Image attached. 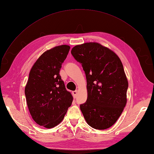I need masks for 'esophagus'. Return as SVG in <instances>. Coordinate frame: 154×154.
Instances as JSON below:
<instances>
[{
	"label": "esophagus",
	"mask_w": 154,
	"mask_h": 154,
	"mask_svg": "<svg viewBox=\"0 0 154 154\" xmlns=\"http://www.w3.org/2000/svg\"><path fill=\"white\" fill-rule=\"evenodd\" d=\"M72 96H73L74 98H76V97L77 96V94H78V91L76 90V91H72Z\"/></svg>",
	"instance_id": "1"
}]
</instances>
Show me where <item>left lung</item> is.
Segmentation results:
<instances>
[{
    "instance_id": "8db88e82",
    "label": "left lung",
    "mask_w": 154,
    "mask_h": 154,
    "mask_svg": "<svg viewBox=\"0 0 154 154\" xmlns=\"http://www.w3.org/2000/svg\"><path fill=\"white\" fill-rule=\"evenodd\" d=\"M71 54L86 75L87 100L80 105L85 121L95 129L110 128L127 101L128 83L122 61L114 51L96 42L74 46Z\"/></svg>"
}]
</instances>
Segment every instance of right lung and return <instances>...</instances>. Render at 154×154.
Listing matches in <instances>:
<instances>
[{"mask_svg":"<svg viewBox=\"0 0 154 154\" xmlns=\"http://www.w3.org/2000/svg\"><path fill=\"white\" fill-rule=\"evenodd\" d=\"M70 46L62 45L45 51L32 66L25 87L29 112L40 126L51 128L62 122L73 100L60 76Z\"/></svg>","mask_w":154,"mask_h":154,"instance_id":"add662e5","label":"right lung"}]
</instances>
